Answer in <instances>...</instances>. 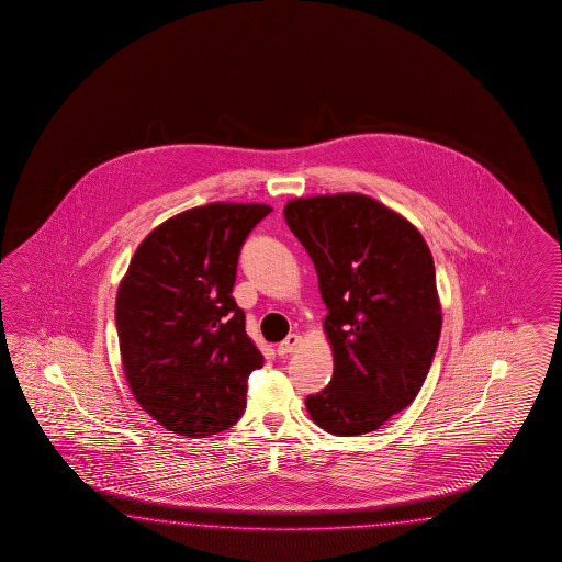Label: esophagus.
Listing matches in <instances>:
<instances>
[{
    "instance_id": "obj_1",
    "label": "esophagus",
    "mask_w": 562,
    "mask_h": 562,
    "mask_svg": "<svg viewBox=\"0 0 562 562\" xmlns=\"http://www.w3.org/2000/svg\"><path fill=\"white\" fill-rule=\"evenodd\" d=\"M299 344H301V336H299V334H290V336H286V340H282L278 344L276 350H278L280 357H284V355L294 352V350L299 348Z\"/></svg>"
}]
</instances>
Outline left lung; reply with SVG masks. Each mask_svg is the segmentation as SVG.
Here are the masks:
<instances>
[{
    "instance_id": "left-lung-1",
    "label": "left lung",
    "mask_w": 562,
    "mask_h": 562,
    "mask_svg": "<svg viewBox=\"0 0 562 562\" xmlns=\"http://www.w3.org/2000/svg\"><path fill=\"white\" fill-rule=\"evenodd\" d=\"M284 218L317 270L334 350V376L306 412L338 437L376 430L414 402L437 352L430 249L412 222L362 193L299 198Z\"/></svg>"
}]
</instances>
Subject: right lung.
Masks as SVG:
<instances>
[{
    "label": "right lung",
    "instance_id": "add662e5",
    "mask_svg": "<svg viewBox=\"0 0 562 562\" xmlns=\"http://www.w3.org/2000/svg\"><path fill=\"white\" fill-rule=\"evenodd\" d=\"M266 204L191 207L139 243L115 303L121 362L137 404L181 437H210L247 406L263 357L233 299L240 247Z\"/></svg>",
    "mask_w": 562,
    "mask_h": 562
}]
</instances>
